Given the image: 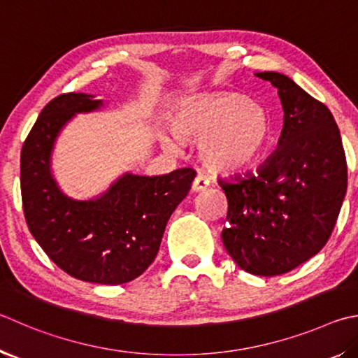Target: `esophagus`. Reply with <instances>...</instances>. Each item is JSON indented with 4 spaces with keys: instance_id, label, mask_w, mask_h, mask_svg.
<instances>
[{
    "instance_id": "34e87169",
    "label": "esophagus",
    "mask_w": 358,
    "mask_h": 358,
    "mask_svg": "<svg viewBox=\"0 0 358 358\" xmlns=\"http://www.w3.org/2000/svg\"><path fill=\"white\" fill-rule=\"evenodd\" d=\"M210 186V180H208L205 175H197L196 178H194V181H192V191L194 192H199V191H203V189H206V187Z\"/></svg>"
}]
</instances>
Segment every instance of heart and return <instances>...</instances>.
<instances>
[{
  "instance_id": "obj_1",
  "label": "heart",
  "mask_w": 358,
  "mask_h": 358,
  "mask_svg": "<svg viewBox=\"0 0 358 358\" xmlns=\"http://www.w3.org/2000/svg\"><path fill=\"white\" fill-rule=\"evenodd\" d=\"M171 128L180 139L200 141V158L214 172H238L257 164L274 144L277 129L268 106L238 94L183 101ZM159 139L169 150L178 148L172 136L161 134Z\"/></svg>"
}]
</instances>
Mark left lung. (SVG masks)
<instances>
[{
  "label": "left lung",
  "instance_id": "left-lung-1",
  "mask_svg": "<svg viewBox=\"0 0 358 358\" xmlns=\"http://www.w3.org/2000/svg\"><path fill=\"white\" fill-rule=\"evenodd\" d=\"M257 76L278 89L283 129L278 148L257 173L219 183L229 201L222 241L239 268L274 277L329 241L346 196L348 164L324 103L277 71Z\"/></svg>",
  "mask_w": 358,
  "mask_h": 358
}]
</instances>
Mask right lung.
Segmentation results:
<instances>
[{
	"mask_svg": "<svg viewBox=\"0 0 358 358\" xmlns=\"http://www.w3.org/2000/svg\"><path fill=\"white\" fill-rule=\"evenodd\" d=\"M101 106L94 95L70 92L42 109L22 148V201L31 235L64 272L83 282L122 285L153 263L167 220L189 192L196 171L125 173L100 197H67L51 175L56 138L75 114Z\"/></svg>",
	"mask_w": 358,
	"mask_h": 358,
	"instance_id": "add662e5",
	"label": "right lung"
}]
</instances>
